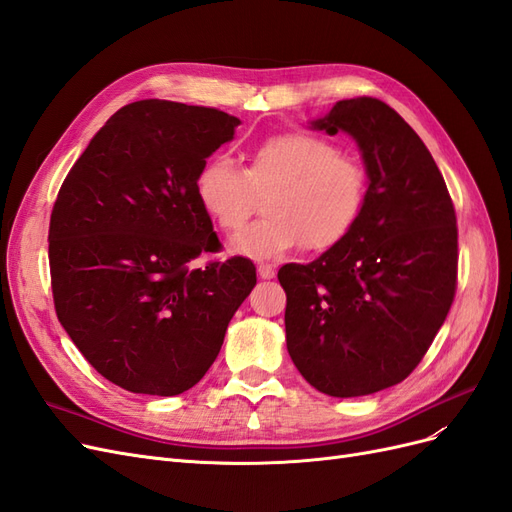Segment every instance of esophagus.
Here are the masks:
<instances>
[{
    "label": "esophagus",
    "instance_id": "1",
    "mask_svg": "<svg viewBox=\"0 0 512 512\" xmlns=\"http://www.w3.org/2000/svg\"><path fill=\"white\" fill-rule=\"evenodd\" d=\"M273 275H275V269L271 265H265V262H262V265H258V277H260V280H271Z\"/></svg>",
    "mask_w": 512,
    "mask_h": 512
}]
</instances>
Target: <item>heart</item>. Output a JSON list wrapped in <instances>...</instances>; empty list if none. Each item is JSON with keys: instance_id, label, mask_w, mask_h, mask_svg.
<instances>
[{"instance_id": "b5f03b06", "label": "heart", "mask_w": 512, "mask_h": 512, "mask_svg": "<svg viewBox=\"0 0 512 512\" xmlns=\"http://www.w3.org/2000/svg\"><path fill=\"white\" fill-rule=\"evenodd\" d=\"M194 192L215 226L239 230L267 194V218L228 243L232 254L271 260L307 245L324 252L342 243L359 222L367 179L363 166L318 134L288 130L267 136L247 156L245 170L226 158L200 166Z\"/></svg>"}]
</instances>
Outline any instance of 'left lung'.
I'll use <instances>...</instances> for the list:
<instances>
[{
  "label": "left lung",
  "mask_w": 512,
  "mask_h": 512,
  "mask_svg": "<svg viewBox=\"0 0 512 512\" xmlns=\"http://www.w3.org/2000/svg\"><path fill=\"white\" fill-rule=\"evenodd\" d=\"M309 128L354 138L367 192L342 243L277 273L286 346L320 393L371 395L412 374L451 309L455 209L429 149L389 104L342 100Z\"/></svg>",
  "instance_id": "1"
}]
</instances>
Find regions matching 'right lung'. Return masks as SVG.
I'll return each mask as SVG.
<instances>
[{
  "label": "right lung",
  "mask_w": 512,
  "mask_h": 512,
  "mask_svg": "<svg viewBox=\"0 0 512 512\" xmlns=\"http://www.w3.org/2000/svg\"><path fill=\"white\" fill-rule=\"evenodd\" d=\"M239 123L218 108L132 102L91 138L57 194V318L98 374L130 393L192 389L256 286L247 258L192 267L218 247L196 175Z\"/></svg>",
  "instance_id": "right-lung-1"
}]
</instances>
